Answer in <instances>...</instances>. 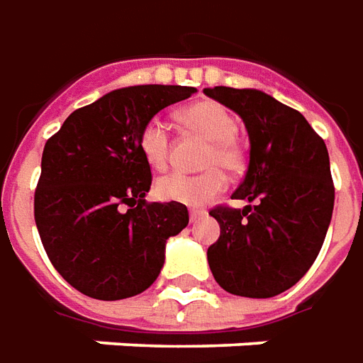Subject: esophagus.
I'll return each mask as SVG.
<instances>
[{
	"mask_svg": "<svg viewBox=\"0 0 363 363\" xmlns=\"http://www.w3.org/2000/svg\"><path fill=\"white\" fill-rule=\"evenodd\" d=\"M203 217H205V211H191V213H189V220H191V223H197V220H201Z\"/></svg>",
	"mask_w": 363,
	"mask_h": 363,
	"instance_id": "obj_1",
	"label": "esophagus"
}]
</instances>
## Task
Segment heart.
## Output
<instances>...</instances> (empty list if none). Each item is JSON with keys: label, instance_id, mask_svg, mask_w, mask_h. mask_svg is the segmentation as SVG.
Masks as SVG:
<instances>
[{"label": "heart", "instance_id": "obj_1", "mask_svg": "<svg viewBox=\"0 0 363 363\" xmlns=\"http://www.w3.org/2000/svg\"><path fill=\"white\" fill-rule=\"evenodd\" d=\"M182 125L209 140L203 156L205 172L184 174L174 172L156 182V195L162 201L199 207L211 201L227 187V174H240L246 166V154L236 143L238 123L235 115L217 101H197L177 113ZM138 150L146 164L164 169L169 158V133L164 123L150 119L138 135Z\"/></svg>", "mask_w": 363, "mask_h": 363}]
</instances>
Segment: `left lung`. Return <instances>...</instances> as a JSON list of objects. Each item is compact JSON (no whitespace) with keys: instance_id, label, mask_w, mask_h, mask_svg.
Wrapping results in <instances>:
<instances>
[{"instance_id":"8db88e82","label":"left lung","mask_w":363,"mask_h":363,"mask_svg":"<svg viewBox=\"0 0 363 363\" xmlns=\"http://www.w3.org/2000/svg\"><path fill=\"white\" fill-rule=\"evenodd\" d=\"M240 115L250 160L233 197L250 205L209 211L220 236L207 250L213 277L225 291L266 299L305 276L325 242L334 184L325 140L307 119L258 89H205Z\"/></svg>"}]
</instances>
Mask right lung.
<instances>
[{
  "instance_id": "add662e5",
  "label": "right lung",
  "mask_w": 363,
  "mask_h": 363,
  "mask_svg": "<svg viewBox=\"0 0 363 363\" xmlns=\"http://www.w3.org/2000/svg\"><path fill=\"white\" fill-rule=\"evenodd\" d=\"M186 86H133L79 107L46 140L35 191V223L56 272L79 293L127 299L156 281L169 236L189 213L182 203H148L150 166L138 135Z\"/></svg>"
}]
</instances>
